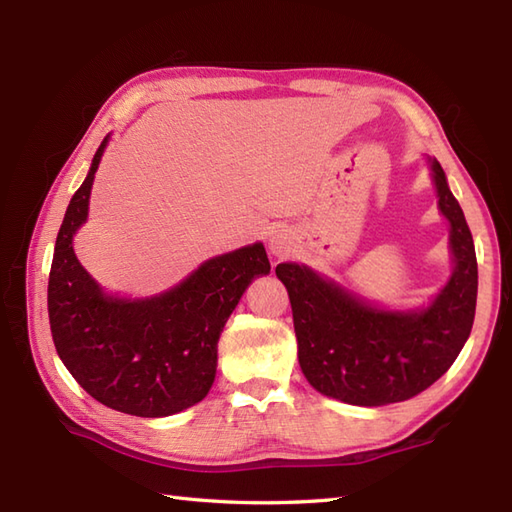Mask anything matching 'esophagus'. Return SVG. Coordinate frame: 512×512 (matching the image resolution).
<instances>
[{"mask_svg": "<svg viewBox=\"0 0 512 512\" xmlns=\"http://www.w3.org/2000/svg\"><path fill=\"white\" fill-rule=\"evenodd\" d=\"M297 248V235L286 226H277L268 239V250L275 257H288Z\"/></svg>", "mask_w": 512, "mask_h": 512, "instance_id": "esophagus-1", "label": "esophagus"}]
</instances>
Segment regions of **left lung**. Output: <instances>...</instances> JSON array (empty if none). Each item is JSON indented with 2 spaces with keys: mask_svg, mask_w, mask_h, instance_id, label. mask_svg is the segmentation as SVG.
I'll use <instances>...</instances> for the list:
<instances>
[{
  "mask_svg": "<svg viewBox=\"0 0 512 512\" xmlns=\"http://www.w3.org/2000/svg\"><path fill=\"white\" fill-rule=\"evenodd\" d=\"M427 162L453 264L427 306H380L306 264L275 270L290 297L301 372L323 396L358 407L409 400L447 372L469 339L477 301L473 235L440 162Z\"/></svg>",
  "mask_w": 512,
  "mask_h": 512,
  "instance_id": "obj_1",
  "label": "left lung"
}]
</instances>
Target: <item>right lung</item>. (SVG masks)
<instances>
[{
	"label": "right lung",
	"instance_id": "add662e5",
	"mask_svg": "<svg viewBox=\"0 0 512 512\" xmlns=\"http://www.w3.org/2000/svg\"><path fill=\"white\" fill-rule=\"evenodd\" d=\"M107 145L110 134L72 195L54 244L52 339L76 383L101 405L140 418L173 416L209 394L224 325L250 281L270 273V262L264 244L255 242L206 259L158 295L134 299L107 292L74 253Z\"/></svg>",
	"mask_w": 512,
	"mask_h": 512
}]
</instances>
